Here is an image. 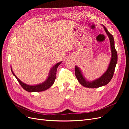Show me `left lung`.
I'll list each match as a JSON object with an SVG mask.
<instances>
[{"label": "left lung", "mask_w": 129, "mask_h": 129, "mask_svg": "<svg viewBox=\"0 0 129 129\" xmlns=\"http://www.w3.org/2000/svg\"><path fill=\"white\" fill-rule=\"evenodd\" d=\"M104 27V29L106 32L109 38L110 43V47L111 50V58L110 62V64L108 67L107 71L103 74L102 76H101L98 79L95 80L91 82H89L85 79V78L82 74L80 68L75 66V76L77 80L83 86L89 88H99L107 84L111 80L114 75L116 66L117 62V53L115 47V41L112 35L109 32L108 29L104 26L102 25Z\"/></svg>", "instance_id": "obj_1"}]
</instances>
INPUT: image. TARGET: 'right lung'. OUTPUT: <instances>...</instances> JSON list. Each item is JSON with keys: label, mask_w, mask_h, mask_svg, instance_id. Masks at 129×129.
Listing matches in <instances>:
<instances>
[{"label": "right lung", "mask_w": 129, "mask_h": 129, "mask_svg": "<svg viewBox=\"0 0 129 129\" xmlns=\"http://www.w3.org/2000/svg\"><path fill=\"white\" fill-rule=\"evenodd\" d=\"M61 62H58V63H57L52 68L51 70L50 71L49 76L47 78V79L44 82L35 85H29L22 82V81H21L16 76H15V74L13 73L11 67V68L12 73L13 74V75L15 77V78H16L18 81V82L21 85V86L24 88L25 90L28 92H39L46 90L49 88L53 85L56 79V71L57 67H58V66L61 64Z\"/></svg>", "instance_id": "add662e5"}]
</instances>
